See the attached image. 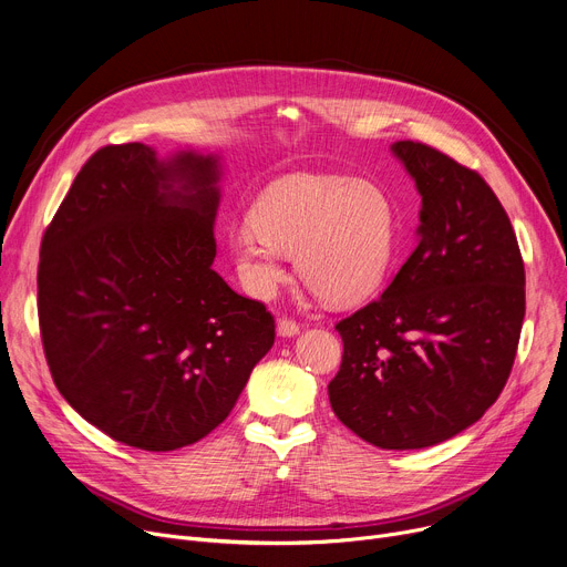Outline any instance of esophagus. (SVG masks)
<instances>
[{
  "instance_id": "34e87169",
  "label": "esophagus",
  "mask_w": 567,
  "mask_h": 567,
  "mask_svg": "<svg viewBox=\"0 0 567 567\" xmlns=\"http://www.w3.org/2000/svg\"><path fill=\"white\" fill-rule=\"evenodd\" d=\"M299 329H301V326L296 323L293 319H287V317L278 319V336L280 338H293L296 333H299Z\"/></svg>"
}]
</instances>
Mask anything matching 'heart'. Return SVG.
<instances>
[{
	"instance_id": "b5f03b06",
	"label": "heart",
	"mask_w": 567,
	"mask_h": 567,
	"mask_svg": "<svg viewBox=\"0 0 567 567\" xmlns=\"http://www.w3.org/2000/svg\"><path fill=\"white\" fill-rule=\"evenodd\" d=\"M395 246L391 195L372 182L326 174L280 178L255 202L252 220L227 234L248 293L271 299L287 282V257H296L306 287L338 308L363 303L379 291Z\"/></svg>"
}]
</instances>
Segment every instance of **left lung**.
<instances>
[{
	"mask_svg": "<svg viewBox=\"0 0 567 567\" xmlns=\"http://www.w3.org/2000/svg\"><path fill=\"white\" fill-rule=\"evenodd\" d=\"M421 195L419 246L377 301L342 319L329 383L338 419L383 451H419L471 427L511 377L524 261L485 178L421 142H393Z\"/></svg>",
	"mask_w": 567,
	"mask_h": 567,
	"instance_id": "1",
	"label": "left lung"
}]
</instances>
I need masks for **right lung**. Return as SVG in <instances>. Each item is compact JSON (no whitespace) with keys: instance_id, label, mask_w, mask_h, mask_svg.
Listing matches in <instances>:
<instances>
[{"instance_id":"1","label":"right lung","mask_w":567,"mask_h":567,"mask_svg":"<svg viewBox=\"0 0 567 567\" xmlns=\"http://www.w3.org/2000/svg\"><path fill=\"white\" fill-rule=\"evenodd\" d=\"M223 158L105 146L41 244L39 319L59 393L114 441L184 449L216 430L276 340L214 268Z\"/></svg>"}]
</instances>
